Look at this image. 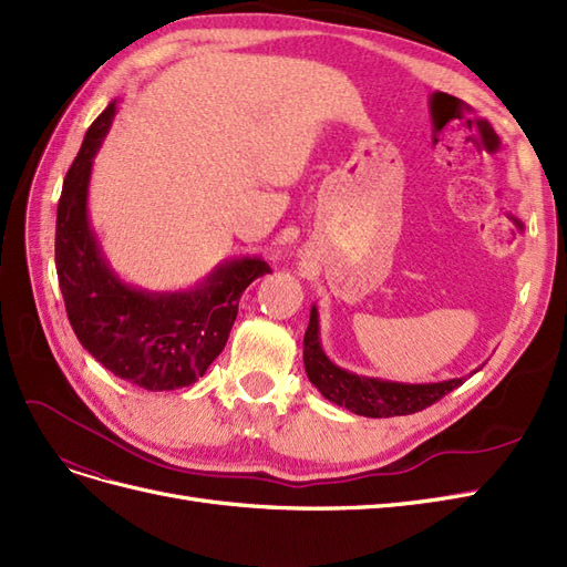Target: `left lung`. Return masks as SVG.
I'll return each mask as SVG.
<instances>
[{"mask_svg": "<svg viewBox=\"0 0 567 567\" xmlns=\"http://www.w3.org/2000/svg\"><path fill=\"white\" fill-rule=\"evenodd\" d=\"M303 368L308 381L330 400V403L346 408L360 416H403L426 410L437 403L443 395L454 391L456 386L476 374L473 370L468 377L447 379V381H429V383H405L379 377H364L351 370H343L327 358L320 341V316L318 308L310 306V320L303 337Z\"/></svg>", "mask_w": 567, "mask_h": 567, "instance_id": "left-lung-1", "label": "left lung"}]
</instances>
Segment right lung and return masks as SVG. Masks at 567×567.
<instances>
[{"mask_svg": "<svg viewBox=\"0 0 567 567\" xmlns=\"http://www.w3.org/2000/svg\"><path fill=\"white\" fill-rule=\"evenodd\" d=\"M117 115V99L89 126L65 174L56 214V270L68 320L105 370L145 391H176L205 377L224 351L243 291L270 270L261 257L216 264L188 289L126 282L107 261L89 218L94 159Z\"/></svg>", "mask_w": 567, "mask_h": 567, "instance_id": "obj_1", "label": "right lung"}]
</instances>
